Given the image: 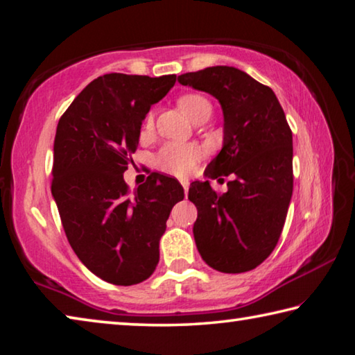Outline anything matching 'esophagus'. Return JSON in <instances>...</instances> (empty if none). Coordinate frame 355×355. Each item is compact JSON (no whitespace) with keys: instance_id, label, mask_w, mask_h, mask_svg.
I'll return each mask as SVG.
<instances>
[{"instance_id":"34e87169","label":"esophagus","mask_w":355,"mask_h":355,"mask_svg":"<svg viewBox=\"0 0 355 355\" xmlns=\"http://www.w3.org/2000/svg\"><path fill=\"white\" fill-rule=\"evenodd\" d=\"M181 185H182V189H184V191H185V195H187V191H189V181H185V179H182L181 181Z\"/></svg>"}]
</instances>
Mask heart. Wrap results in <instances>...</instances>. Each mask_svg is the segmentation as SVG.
Wrapping results in <instances>:
<instances>
[{
  "label": "heart",
  "mask_w": 355,
  "mask_h": 355,
  "mask_svg": "<svg viewBox=\"0 0 355 355\" xmlns=\"http://www.w3.org/2000/svg\"><path fill=\"white\" fill-rule=\"evenodd\" d=\"M178 105L193 123H196L205 114H211V103L200 94H185L179 97ZM150 124H153V113H149L146 118V125L149 127ZM200 157L201 150L198 146L168 143L157 153L155 165L162 171L182 178L193 171Z\"/></svg>",
  "instance_id": "1"
}]
</instances>
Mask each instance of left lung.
I'll use <instances>...</instances> for the list:
<instances>
[{
  "label": "left lung",
  "mask_w": 355,
  "mask_h": 355,
  "mask_svg": "<svg viewBox=\"0 0 355 355\" xmlns=\"http://www.w3.org/2000/svg\"><path fill=\"white\" fill-rule=\"evenodd\" d=\"M178 81L205 91L223 112V148L191 182L198 209L196 248L207 266L225 274L252 270L274 252L293 196V132L275 92L230 66L182 73ZM233 176L217 196L209 178Z\"/></svg>",
  "instance_id": "8db88e82"
}]
</instances>
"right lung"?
I'll return each instance as SVG.
<instances>
[{
	"instance_id": "add662e5",
	"label": "right lung",
	"mask_w": 355,
	"mask_h": 355,
	"mask_svg": "<svg viewBox=\"0 0 355 355\" xmlns=\"http://www.w3.org/2000/svg\"><path fill=\"white\" fill-rule=\"evenodd\" d=\"M174 83L176 75H102L56 127L51 195L67 241L92 274L119 286L153 275L166 220L184 200L173 178L154 174L129 191L123 176L150 105Z\"/></svg>"
}]
</instances>
